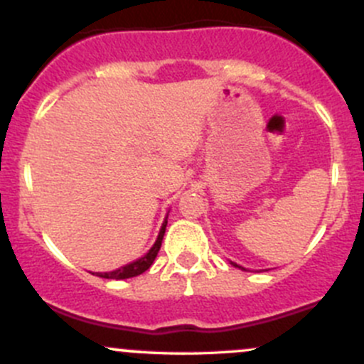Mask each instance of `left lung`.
Masks as SVG:
<instances>
[{
	"mask_svg": "<svg viewBox=\"0 0 364 364\" xmlns=\"http://www.w3.org/2000/svg\"><path fill=\"white\" fill-rule=\"evenodd\" d=\"M232 266H236V267H241V266H237V264H234V262H232ZM241 269H245V267H241Z\"/></svg>",
	"mask_w": 364,
	"mask_h": 364,
	"instance_id": "obj_1",
	"label": "left lung"
}]
</instances>
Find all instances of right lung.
Listing matches in <instances>:
<instances>
[{
  "instance_id": "1",
  "label": "right lung",
  "mask_w": 364,
  "mask_h": 364,
  "mask_svg": "<svg viewBox=\"0 0 364 364\" xmlns=\"http://www.w3.org/2000/svg\"><path fill=\"white\" fill-rule=\"evenodd\" d=\"M165 227H167V220H165L164 225H161L160 234H159V237H156L153 248L148 253H146L144 257H141V259L135 260V262L127 264V266L119 267V269L111 271V273H98V277H100V278H111V280H124V278L139 277V274H142L144 271H148L149 267H151L155 257L159 255V250L161 247V240H164V234H165Z\"/></svg>"
}]
</instances>
